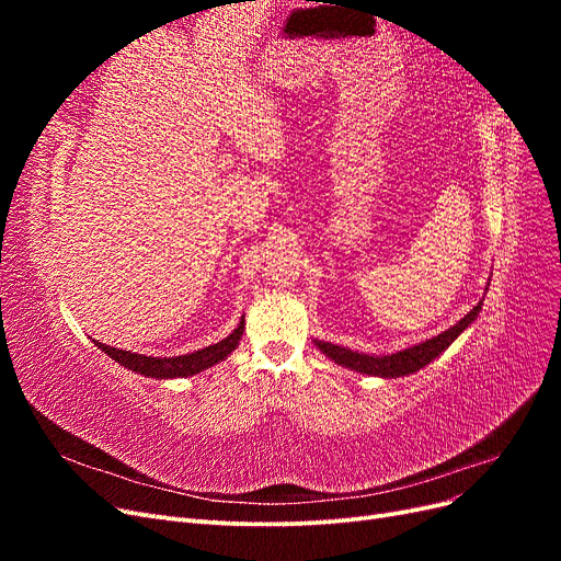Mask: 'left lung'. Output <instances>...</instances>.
<instances>
[{
  "label": "left lung",
  "mask_w": 561,
  "mask_h": 561,
  "mask_svg": "<svg viewBox=\"0 0 561 561\" xmlns=\"http://www.w3.org/2000/svg\"><path fill=\"white\" fill-rule=\"evenodd\" d=\"M480 311H482V301L470 313H466L461 320H458L454 328L445 330L443 334L426 339V342H421V344L410 346L404 351L390 353V355H367V353H358V351H351V348L328 344V342H316V346L325 353L328 358H332L336 365H344L353 371H360V375L383 377V379L404 377V375H412V371H416L421 367H426L431 360L437 358L439 353L449 348L454 339L461 334L474 318H478Z\"/></svg>",
  "instance_id": "8db88e82"
}]
</instances>
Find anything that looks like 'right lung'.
<instances>
[{"label":"right lung","instance_id":"1","mask_svg":"<svg viewBox=\"0 0 561 561\" xmlns=\"http://www.w3.org/2000/svg\"><path fill=\"white\" fill-rule=\"evenodd\" d=\"M243 328H245V322L241 318L239 328H236L227 339H222V342H217V344L206 346L201 351H194V353H186V355H175V358H151V355H138V353H130V351L112 348L103 342H95V346L100 351H105L110 358H114L118 365L138 371V375L154 377V379H175V377L198 375V371L217 365L219 360H225L227 355L236 346H239L241 336H243Z\"/></svg>","mask_w":561,"mask_h":561}]
</instances>
